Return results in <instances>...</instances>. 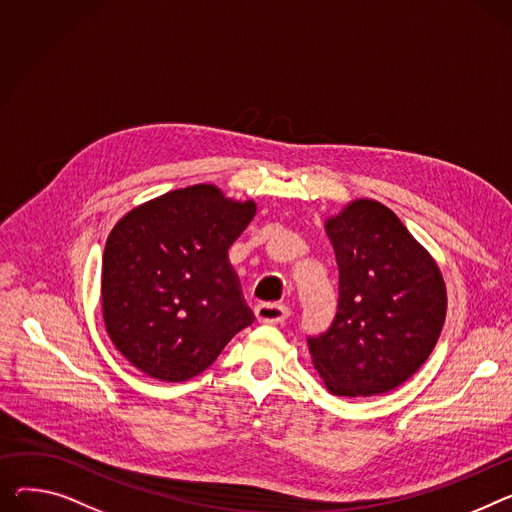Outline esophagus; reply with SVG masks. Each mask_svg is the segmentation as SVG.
I'll list each match as a JSON object with an SVG mask.
<instances>
[{
    "label": "esophagus",
    "instance_id": "1",
    "mask_svg": "<svg viewBox=\"0 0 512 512\" xmlns=\"http://www.w3.org/2000/svg\"><path fill=\"white\" fill-rule=\"evenodd\" d=\"M286 317H288V309H286V306H282V304L265 302V304L255 306V321L257 323L278 325V323H284Z\"/></svg>",
    "mask_w": 512,
    "mask_h": 512
}]
</instances>
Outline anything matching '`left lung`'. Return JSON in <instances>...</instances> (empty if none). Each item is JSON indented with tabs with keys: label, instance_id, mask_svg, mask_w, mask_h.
I'll return each mask as SVG.
<instances>
[{
	"label": "left lung",
	"instance_id": "left-lung-1",
	"mask_svg": "<svg viewBox=\"0 0 512 512\" xmlns=\"http://www.w3.org/2000/svg\"><path fill=\"white\" fill-rule=\"evenodd\" d=\"M339 269L337 315L309 339L331 395H385L432 354L447 317V286L434 257L401 220L372 199H354L325 220Z\"/></svg>",
	"mask_w": 512,
	"mask_h": 512
}]
</instances>
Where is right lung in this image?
Instances as JSON below:
<instances>
[{"label": "right lung", "mask_w": 512, "mask_h": 512, "mask_svg": "<svg viewBox=\"0 0 512 512\" xmlns=\"http://www.w3.org/2000/svg\"><path fill=\"white\" fill-rule=\"evenodd\" d=\"M253 199L191 185L127 212L102 255V321L115 348L164 383L206 370L253 323L228 249L255 218Z\"/></svg>", "instance_id": "right-lung-1"}]
</instances>
